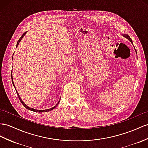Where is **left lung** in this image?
I'll return each mask as SVG.
<instances>
[{"label":"left lung","instance_id":"left-lung-1","mask_svg":"<svg viewBox=\"0 0 148 148\" xmlns=\"http://www.w3.org/2000/svg\"><path fill=\"white\" fill-rule=\"evenodd\" d=\"M123 36H124L125 38H126L127 39H128L129 41H131V42H132V39H131V38H130V37H129V36H128L127 34H123ZM136 53H137V52H136Z\"/></svg>","mask_w":148,"mask_h":148}]
</instances>
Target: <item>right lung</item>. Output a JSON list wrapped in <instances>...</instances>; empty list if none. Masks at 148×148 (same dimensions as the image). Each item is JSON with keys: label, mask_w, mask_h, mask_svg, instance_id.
I'll return each mask as SVG.
<instances>
[{"label": "right lung", "mask_w": 148, "mask_h": 148, "mask_svg": "<svg viewBox=\"0 0 148 148\" xmlns=\"http://www.w3.org/2000/svg\"><path fill=\"white\" fill-rule=\"evenodd\" d=\"M26 32H24V33L21 36V37L19 38V40H18V41H17V46H16V47L18 46V45H19V42H20V41L21 40V39H22L23 38V36H24L26 34ZM11 78H12V84H13V85H14V88H16V87H15V86H14V82H13V80H12V71H11ZM16 93H17V96H18V97H19V100H20V101H21V102L23 103V105L27 109H29V110H32V111H33V112H49V111H51V110H53V109H55V108L58 105V103H59V102H60V101L58 102V103L56 106H54L53 107H52V108H51V109H46V110H37V109H32V108H30L29 107H28V106H27L26 104H25L23 102V100H21V97H19V95L18 94V93H17V90H16Z\"/></svg>", "instance_id": "right-lung-1"}]
</instances>
